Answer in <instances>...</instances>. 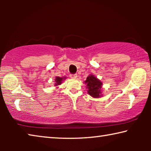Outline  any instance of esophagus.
Listing matches in <instances>:
<instances>
[{"instance_id":"34e87169","label":"esophagus","mask_w":151,"mask_h":151,"mask_svg":"<svg viewBox=\"0 0 151 151\" xmlns=\"http://www.w3.org/2000/svg\"><path fill=\"white\" fill-rule=\"evenodd\" d=\"M70 77L73 79H75L77 78V75H70Z\"/></svg>"}]
</instances>
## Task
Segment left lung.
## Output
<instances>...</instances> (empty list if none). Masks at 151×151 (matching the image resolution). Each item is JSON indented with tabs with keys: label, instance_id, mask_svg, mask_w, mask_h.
I'll use <instances>...</instances> for the list:
<instances>
[{
	"label": "left lung",
	"instance_id": "left-lung-1",
	"mask_svg": "<svg viewBox=\"0 0 151 151\" xmlns=\"http://www.w3.org/2000/svg\"><path fill=\"white\" fill-rule=\"evenodd\" d=\"M84 83L86 85V88H87V92L89 95L94 99H99L103 96V94H102L103 83L93 74L89 75L86 81H84Z\"/></svg>",
	"mask_w": 151,
	"mask_h": 151
}]
</instances>
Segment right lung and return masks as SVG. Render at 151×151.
Returning a JSON list of instances; mask_svg holds the SVG:
<instances>
[{"label": "right lung", "mask_w": 151, "mask_h": 151, "mask_svg": "<svg viewBox=\"0 0 151 151\" xmlns=\"http://www.w3.org/2000/svg\"><path fill=\"white\" fill-rule=\"evenodd\" d=\"M66 78V76H63V77H60V76H56L55 79V86L56 88H58V86L62 84L63 81H65Z\"/></svg>", "instance_id": "obj_1"}]
</instances>
